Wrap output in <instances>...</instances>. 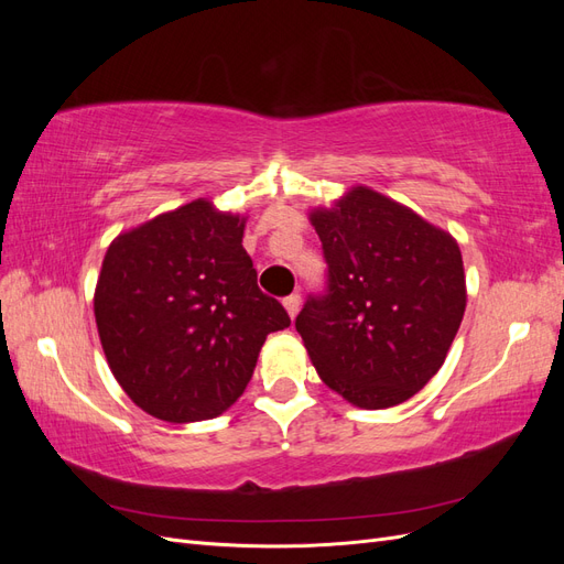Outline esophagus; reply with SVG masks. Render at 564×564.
Listing matches in <instances>:
<instances>
[{"instance_id": "esophagus-1", "label": "esophagus", "mask_w": 564, "mask_h": 564, "mask_svg": "<svg viewBox=\"0 0 564 564\" xmlns=\"http://www.w3.org/2000/svg\"><path fill=\"white\" fill-rule=\"evenodd\" d=\"M284 308H286V313H289V317H296L299 315V308H301V296L299 294H292V296H286L284 301Z\"/></svg>"}]
</instances>
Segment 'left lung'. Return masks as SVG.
I'll list each match as a JSON object with an SVG mask.
<instances>
[{
	"label": "left lung",
	"instance_id": "left-lung-1",
	"mask_svg": "<svg viewBox=\"0 0 564 564\" xmlns=\"http://www.w3.org/2000/svg\"><path fill=\"white\" fill-rule=\"evenodd\" d=\"M327 282L296 317L305 350L355 406H395L429 383L466 311L452 235L369 187L311 214Z\"/></svg>",
	"mask_w": 564,
	"mask_h": 564
}]
</instances>
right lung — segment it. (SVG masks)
<instances>
[{
	"label": "right lung",
	"instance_id": "right-lung-1",
	"mask_svg": "<svg viewBox=\"0 0 564 564\" xmlns=\"http://www.w3.org/2000/svg\"><path fill=\"white\" fill-rule=\"evenodd\" d=\"M245 218L207 199L119 235L96 284L98 336L117 383L169 423L224 414L265 336L292 324L256 284Z\"/></svg>",
	"mask_w": 564,
	"mask_h": 564
}]
</instances>
